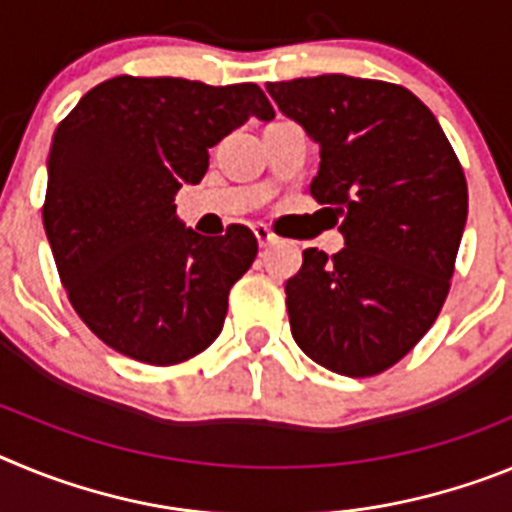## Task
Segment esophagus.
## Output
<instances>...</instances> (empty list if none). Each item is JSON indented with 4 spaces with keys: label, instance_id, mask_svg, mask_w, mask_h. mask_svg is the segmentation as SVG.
<instances>
[{
    "label": "esophagus",
    "instance_id": "obj_1",
    "mask_svg": "<svg viewBox=\"0 0 512 512\" xmlns=\"http://www.w3.org/2000/svg\"><path fill=\"white\" fill-rule=\"evenodd\" d=\"M253 235H256V241H259L261 248L271 246V243L277 241V235L271 233V230L266 228V225H253Z\"/></svg>",
    "mask_w": 512,
    "mask_h": 512
}]
</instances>
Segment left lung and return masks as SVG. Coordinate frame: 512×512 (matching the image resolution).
Masks as SVG:
<instances>
[{"mask_svg": "<svg viewBox=\"0 0 512 512\" xmlns=\"http://www.w3.org/2000/svg\"><path fill=\"white\" fill-rule=\"evenodd\" d=\"M320 146L310 194L342 217L346 246L302 251L287 279L289 328L343 377L395 366L449 295L467 223V179L433 112L400 84L323 74L266 84Z\"/></svg>", "mask_w": 512, "mask_h": 512, "instance_id": "left-lung-1", "label": "left lung"}]
</instances>
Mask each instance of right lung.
Segmentation results:
<instances>
[{"mask_svg": "<svg viewBox=\"0 0 512 512\" xmlns=\"http://www.w3.org/2000/svg\"><path fill=\"white\" fill-rule=\"evenodd\" d=\"M248 117H274L256 84L122 74L56 128L45 235L76 315L117 354L171 366L220 336L259 243L246 225L217 238L184 228L174 197L202 182L207 148Z\"/></svg>", "mask_w": 512, "mask_h": 512, "instance_id": "obj_1", "label": "right lung"}]
</instances>
